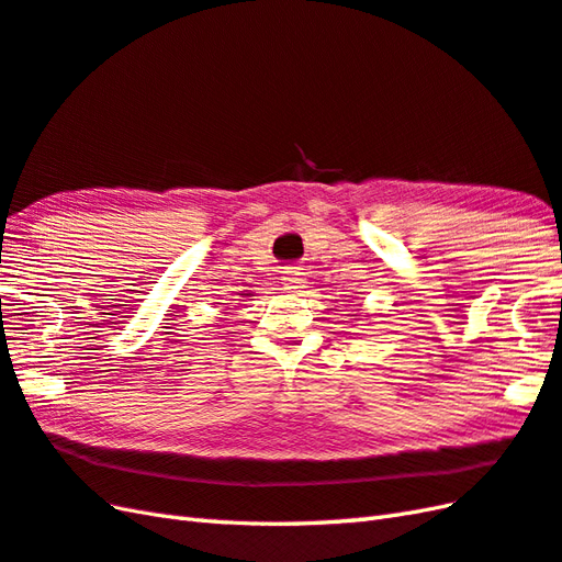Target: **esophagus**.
<instances>
[{
  "label": "esophagus",
  "mask_w": 562,
  "mask_h": 562,
  "mask_svg": "<svg viewBox=\"0 0 562 562\" xmlns=\"http://www.w3.org/2000/svg\"><path fill=\"white\" fill-rule=\"evenodd\" d=\"M282 284H284V290H290V292L302 290V286H304L302 272H299L296 268H284L282 270Z\"/></svg>",
  "instance_id": "esophagus-1"
}]
</instances>
